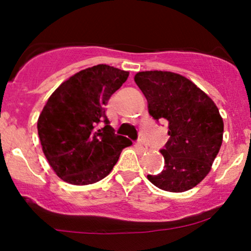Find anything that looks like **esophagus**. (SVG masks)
<instances>
[{"mask_svg": "<svg viewBox=\"0 0 251 251\" xmlns=\"http://www.w3.org/2000/svg\"><path fill=\"white\" fill-rule=\"evenodd\" d=\"M136 147L140 148V149H141L142 151H147V150H148L147 145H144L143 142H137V143H136Z\"/></svg>", "mask_w": 251, "mask_h": 251, "instance_id": "esophagus-1", "label": "esophagus"}]
</instances>
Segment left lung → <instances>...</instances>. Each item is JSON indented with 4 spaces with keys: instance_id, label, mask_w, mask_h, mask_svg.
<instances>
[{
    "instance_id": "1",
    "label": "left lung",
    "mask_w": 251,
    "mask_h": 251,
    "mask_svg": "<svg viewBox=\"0 0 251 251\" xmlns=\"http://www.w3.org/2000/svg\"><path fill=\"white\" fill-rule=\"evenodd\" d=\"M135 82L148 100L150 115L169 122L164 170L148 176L154 186L168 192L196 187L212 169L224 140V120L218 107L190 79L168 71H145Z\"/></svg>"
}]
</instances>
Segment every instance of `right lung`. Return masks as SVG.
Returning a JSON list of instances; mask_svg holds the SVG:
<instances>
[{
  "mask_svg": "<svg viewBox=\"0 0 251 251\" xmlns=\"http://www.w3.org/2000/svg\"><path fill=\"white\" fill-rule=\"evenodd\" d=\"M128 76L126 71L100 64L70 76L49 98L37 128L46 159L64 181L78 186L100 181L132 144L114 134L104 110ZM100 122L105 126L99 129Z\"/></svg>",
  "mask_w": 251,
  "mask_h": 251,
  "instance_id": "right-lung-1",
  "label": "right lung"
}]
</instances>
